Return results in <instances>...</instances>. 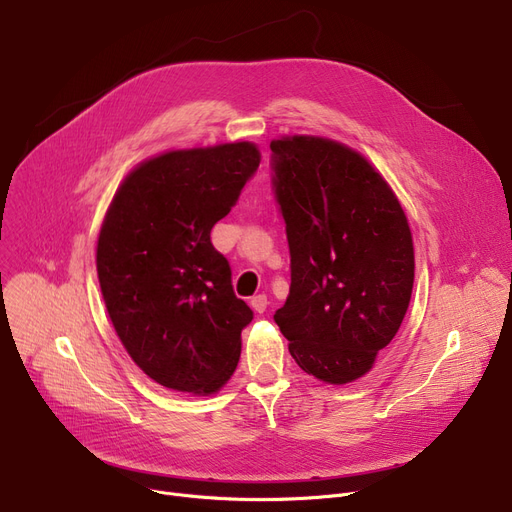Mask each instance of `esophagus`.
<instances>
[{
  "mask_svg": "<svg viewBox=\"0 0 512 512\" xmlns=\"http://www.w3.org/2000/svg\"><path fill=\"white\" fill-rule=\"evenodd\" d=\"M267 305H270V301H267L265 294H255V297L251 299V307L257 311V313H263L267 309Z\"/></svg>",
  "mask_w": 512,
  "mask_h": 512,
  "instance_id": "esophagus-1",
  "label": "esophagus"
}]
</instances>
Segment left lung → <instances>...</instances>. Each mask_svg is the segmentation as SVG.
Here are the masks:
<instances>
[{"label": "left lung", "mask_w": 512, "mask_h": 512, "mask_svg": "<svg viewBox=\"0 0 512 512\" xmlns=\"http://www.w3.org/2000/svg\"><path fill=\"white\" fill-rule=\"evenodd\" d=\"M270 149L290 249V292L274 319L305 373L336 386L355 382L409 309V220L355 149L309 134L276 139Z\"/></svg>", "instance_id": "left-lung-1"}]
</instances>
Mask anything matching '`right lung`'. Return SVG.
<instances>
[{"label": "right lung", "instance_id": "right-lung-1", "mask_svg": "<svg viewBox=\"0 0 512 512\" xmlns=\"http://www.w3.org/2000/svg\"><path fill=\"white\" fill-rule=\"evenodd\" d=\"M255 143L178 149L141 161L118 186L97 240V276L126 353L161 386L218 392L253 311L232 290L211 228L257 172Z\"/></svg>", "mask_w": 512, "mask_h": 512}]
</instances>
